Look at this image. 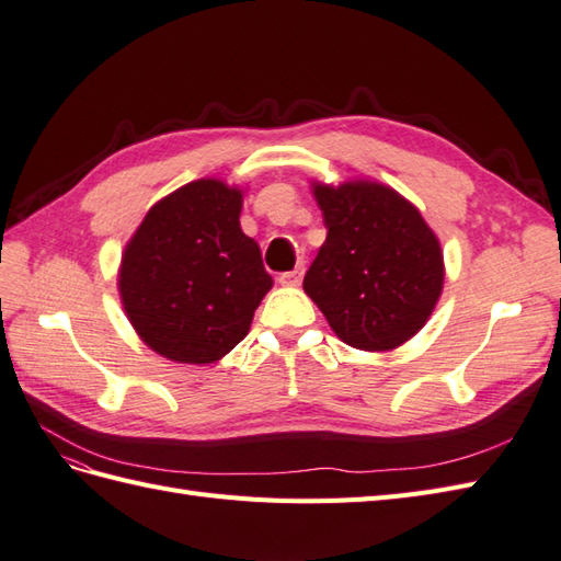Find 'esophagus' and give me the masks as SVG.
Listing matches in <instances>:
<instances>
[{
    "label": "esophagus",
    "instance_id": "esophagus-1",
    "mask_svg": "<svg viewBox=\"0 0 561 561\" xmlns=\"http://www.w3.org/2000/svg\"><path fill=\"white\" fill-rule=\"evenodd\" d=\"M300 279H304V265L296 270H289V272H282L279 275V284H284V286H298Z\"/></svg>",
    "mask_w": 561,
    "mask_h": 561
}]
</instances>
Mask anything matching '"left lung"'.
<instances>
[{
    "label": "left lung",
    "instance_id": "8db88e82",
    "mask_svg": "<svg viewBox=\"0 0 561 561\" xmlns=\"http://www.w3.org/2000/svg\"><path fill=\"white\" fill-rule=\"evenodd\" d=\"M327 241L304 289L341 341L391 351L420 332L443 289L436 234L398 192L377 182L314 186Z\"/></svg>",
    "mask_w": 561,
    "mask_h": 561
}]
</instances>
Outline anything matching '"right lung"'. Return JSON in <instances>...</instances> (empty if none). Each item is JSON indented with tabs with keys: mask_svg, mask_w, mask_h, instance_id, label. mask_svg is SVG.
<instances>
[{
	"mask_svg": "<svg viewBox=\"0 0 561 561\" xmlns=\"http://www.w3.org/2000/svg\"><path fill=\"white\" fill-rule=\"evenodd\" d=\"M241 192L196 180L147 213L127 243L118 289L141 341L168 360H220L249 334L270 291L257 243L241 232Z\"/></svg>",
	"mask_w": 561,
	"mask_h": 561,
	"instance_id": "obj_1",
	"label": "right lung"
}]
</instances>
